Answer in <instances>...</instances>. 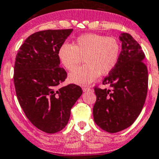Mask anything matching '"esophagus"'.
<instances>
[{"instance_id":"34e87169","label":"esophagus","mask_w":159,"mask_h":159,"mask_svg":"<svg viewBox=\"0 0 159 159\" xmlns=\"http://www.w3.org/2000/svg\"><path fill=\"white\" fill-rule=\"evenodd\" d=\"M83 90H84V92H87V91H91V89H90V87H83Z\"/></svg>"}]
</instances>
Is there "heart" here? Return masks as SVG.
I'll return each instance as SVG.
<instances>
[{
	"label": "heart",
	"instance_id": "1",
	"mask_svg": "<svg viewBox=\"0 0 159 159\" xmlns=\"http://www.w3.org/2000/svg\"><path fill=\"white\" fill-rule=\"evenodd\" d=\"M120 46L116 39L94 33L79 37L73 44L65 43L58 51L63 66L69 71L76 69L84 58V66L69 75V80L86 85L93 82L98 75H105L116 66Z\"/></svg>",
	"mask_w": 159,
	"mask_h": 159
}]
</instances>
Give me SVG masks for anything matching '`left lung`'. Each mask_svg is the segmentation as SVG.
<instances>
[{
  "mask_svg": "<svg viewBox=\"0 0 159 159\" xmlns=\"http://www.w3.org/2000/svg\"><path fill=\"white\" fill-rule=\"evenodd\" d=\"M122 51L117 63L103 80L109 89L95 87V123L111 134L130 126L144 105L148 75L141 47L129 33H121Z\"/></svg>",
  "mask_w": 159,
  "mask_h": 159,
  "instance_id": "8db88e82",
  "label": "left lung"
}]
</instances>
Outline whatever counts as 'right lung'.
<instances>
[{
	"instance_id": "obj_1",
	"label": "right lung",
	"mask_w": 159,
	"mask_h": 159,
	"mask_svg": "<svg viewBox=\"0 0 159 159\" xmlns=\"http://www.w3.org/2000/svg\"><path fill=\"white\" fill-rule=\"evenodd\" d=\"M72 30L37 32L16 55L13 79L19 105L33 126L48 134L66 127L71 108L83 93L75 84L58 87L67 77L60 67L58 51Z\"/></svg>"
}]
</instances>
